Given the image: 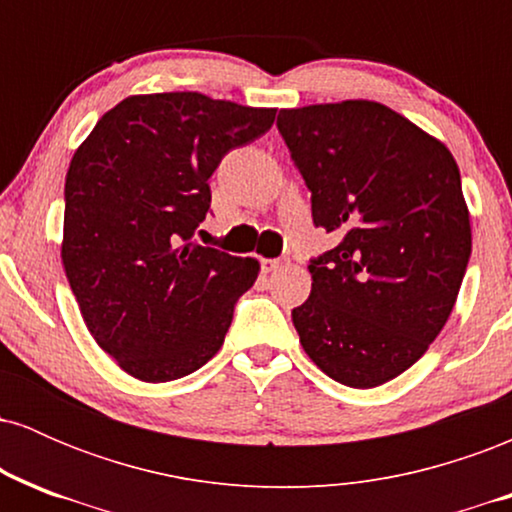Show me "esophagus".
Returning <instances> with one entry per match:
<instances>
[{
  "instance_id": "esophagus-1",
  "label": "esophagus",
  "mask_w": 512,
  "mask_h": 512,
  "mask_svg": "<svg viewBox=\"0 0 512 512\" xmlns=\"http://www.w3.org/2000/svg\"><path fill=\"white\" fill-rule=\"evenodd\" d=\"M260 264H262V272L267 274V272H274V269H279L281 264H284V260H281V257H274V260L272 257H262Z\"/></svg>"
}]
</instances>
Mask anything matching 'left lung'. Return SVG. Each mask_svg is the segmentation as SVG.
Wrapping results in <instances>:
<instances>
[{
    "mask_svg": "<svg viewBox=\"0 0 512 512\" xmlns=\"http://www.w3.org/2000/svg\"><path fill=\"white\" fill-rule=\"evenodd\" d=\"M315 226L337 248L310 262L291 310L305 354L337 383L397 378L445 327L472 255L460 168L440 139L375 101L281 110Z\"/></svg>",
    "mask_w": 512,
    "mask_h": 512,
    "instance_id": "1",
    "label": "left lung"
}]
</instances>
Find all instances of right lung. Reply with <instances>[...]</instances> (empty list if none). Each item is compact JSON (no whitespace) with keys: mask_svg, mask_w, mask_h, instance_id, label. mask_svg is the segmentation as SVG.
<instances>
[{"mask_svg":"<svg viewBox=\"0 0 512 512\" xmlns=\"http://www.w3.org/2000/svg\"><path fill=\"white\" fill-rule=\"evenodd\" d=\"M274 108L197 91L129 96L74 151L62 264L88 332L132 378L168 383L216 351L260 262L192 243L221 158L272 127Z\"/></svg>","mask_w":512,"mask_h":512,"instance_id":"right-lung-1","label":"right lung"}]
</instances>
